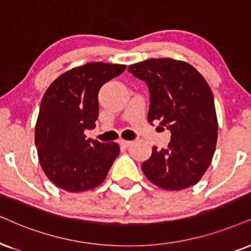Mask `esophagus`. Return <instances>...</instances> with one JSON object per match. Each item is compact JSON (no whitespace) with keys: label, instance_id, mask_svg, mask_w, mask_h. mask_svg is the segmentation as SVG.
Listing matches in <instances>:
<instances>
[{"label":"esophagus","instance_id":"34e87169","mask_svg":"<svg viewBox=\"0 0 251 251\" xmlns=\"http://www.w3.org/2000/svg\"><path fill=\"white\" fill-rule=\"evenodd\" d=\"M119 144L122 145L123 147L127 148V147H129V146L132 145V141H128V140H120V141H119Z\"/></svg>","mask_w":251,"mask_h":251}]
</instances>
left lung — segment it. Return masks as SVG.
Wrapping results in <instances>:
<instances>
[{"label":"left lung","mask_w":251,"mask_h":251,"mask_svg":"<svg viewBox=\"0 0 251 251\" xmlns=\"http://www.w3.org/2000/svg\"><path fill=\"white\" fill-rule=\"evenodd\" d=\"M128 72L148 87V122H160L171 133L167 148L154 146L142 171L158 188L195 185L210 167L218 139L210 85L191 65L173 59L146 60Z\"/></svg>","instance_id":"1"}]
</instances>
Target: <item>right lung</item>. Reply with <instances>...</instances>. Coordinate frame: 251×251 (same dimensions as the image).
I'll list each match as a JSON object with an SVG mask.
<instances>
[{
	"label": "right lung",
	"instance_id": "1",
	"mask_svg": "<svg viewBox=\"0 0 251 251\" xmlns=\"http://www.w3.org/2000/svg\"><path fill=\"white\" fill-rule=\"evenodd\" d=\"M125 68L90 62L66 72L46 90L36 125V146L44 173L58 188L81 192L105 179L119 146L87 139L84 131L96 127L100 89Z\"/></svg>",
	"mask_w": 251,
	"mask_h": 251
}]
</instances>
